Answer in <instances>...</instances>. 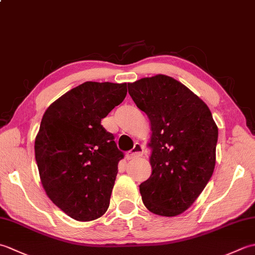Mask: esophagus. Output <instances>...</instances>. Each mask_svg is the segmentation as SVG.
Returning <instances> with one entry per match:
<instances>
[{
  "instance_id": "obj_1",
  "label": "esophagus",
  "mask_w": 255,
  "mask_h": 255,
  "mask_svg": "<svg viewBox=\"0 0 255 255\" xmlns=\"http://www.w3.org/2000/svg\"><path fill=\"white\" fill-rule=\"evenodd\" d=\"M143 151H144L143 145L140 143H136L134 144V147L126 154V158H127V160L139 158V156H141L143 154Z\"/></svg>"
}]
</instances>
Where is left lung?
I'll use <instances>...</instances> for the list:
<instances>
[{"instance_id":"8db88e82","label":"left lung","mask_w":255,"mask_h":255,"mask_svg":"<svg viewBox=\"0 0 255 255\" xmlns=\"http://www.w3.org/2000/svg\"><path fill=\"white\" fill-rule=\"evenodd\" d=\"M137 107L151 125L152 173L140 184L151 213L173 217L194 204L207 185L216 164L218 127L199 97L164 74L128 83Z\"/></svg>"}]
</instances>
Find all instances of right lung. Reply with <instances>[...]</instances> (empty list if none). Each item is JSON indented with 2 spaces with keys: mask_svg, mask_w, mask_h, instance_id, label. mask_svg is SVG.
<instances>
[{
  "mask_svg": "<svg viewBox=\"0 0 255 255\" xmlns=\"http://www.w3.org/2000/svg\"><path fill=\"white\" fill-rule=\"evenodd\" d=\"M127 95V83L84 82L47 108L35 158L47 196L69 217L91 221L110 206L124 153L101 125Z\"/></svg>",
  "mask_w": 255,
  "mask_h": 255,
  "instance_id": "right-lung-1",
  "label": "right lung"
}]
</instances>
